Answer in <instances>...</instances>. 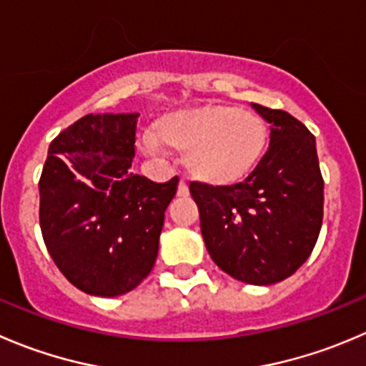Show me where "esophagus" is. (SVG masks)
I'll return each mask as SVG.
<instances>
[{"mask_svg": "<svg viewBox=\"0 0 366 366\" xmlns=\"http://www.w3.org/2000/svg\"><path fill=\"white\" fill-rule=\"evenodd\" d=\"M189 194V186H187L186 180H180L179 182V197H187Z\"/></svg>", "mask_w": 366, "mask_h": 366, "instance_id": "1", "label": "esophagus"}]
</instances>
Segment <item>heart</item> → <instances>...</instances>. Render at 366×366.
Listing matches in <instances>:
<instances>
[{
	"instance_id": "1",
	"label": "heart",
	"mask_w": 366,
	"mask_h": 366,
	"mask_svg": "<svg viewBox=\"0 0 366 366\" xmlns=\"http://www.w3.org/2000/svg\"><path fill=\"white\" fill-rule=\"evenodd\" d=\"M159 141L184 152L187 172L197 180L230 186L257 168L268 147V127L254 111L207 104L162 116L144 147L155 150Z\"/></svg>"
}]
</instances>
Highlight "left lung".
<instances>
[{
	"instance_id": "obj_1",
	"label": "left lung",
	"mask_w": 366,
	"mask_h": 366,
	"mask_svg": "<svg viewBox=\"0 0 366 366\" xmlns=\"http://www.w3.org/2000/svg\"><path fill=\"white\" fill-rule=\"evenodd\" d=\"M272 123L257 168L232 186L191 182L212 261L255 286L288 279L317 244L324 218V179L315 136L286 111L252 104Z\"/></svg>"
}]
</instances>
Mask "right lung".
<instances>
[{
    "label": "right lung",
    "instance_id": "right-lung-1",
    "mask_svg": "<svg viewBox=\"0 0 366 366\" xmlns=\"http://www.w3.org/2000/svg\"><path fill=\"white\" fill-rule=\"evenodd\" d=\"M137 112L87 114L51 141L39 180V223L56 268L80 292L118 297L157 259L179 177L134 175Z\"/></svg>",
    "mask_w": 366,
    "mask_h": 366
}]
</instances>
